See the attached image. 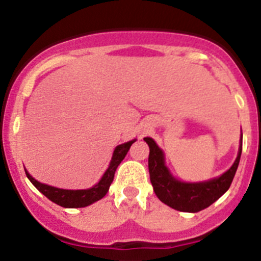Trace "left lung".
I'll return each mask as SVG.
<instances>
[{"label": "left lung", "mask_w": 261, "mask_h": 261, "mask_svg": "<svg viewBox=\"0 0 261 261\" xmlns=\"http://www.w3.org/2000/svg\"><path fill=\"white\" fill-rule=\"evenodd\" d=\"M144 142L149 145L148 169L154 194L164 204L180 212H199L221 198L233 182L242 153L241 138L238 156L231 168L224 174L206 182H180L175 179L166 168L164 152L160 149L156 142L152 138H144Z\"/></svg>", "instance_id": "1"}]
</instances>
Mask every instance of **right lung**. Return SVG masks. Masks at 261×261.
Returning <instances> with one entry per match:
<instances>
[{
	"instance_id": "1",
	"label": "right lung",
	"mask_w": 261,
	"mask_h": 261,
	"mask_svg": "<svg viewBox=\"0 0 261 261\" xmlns=\"http://www.w3.org/2000/svg\"><path fill=\"white\" fill-rule=\"evenodd\" d=\"M135 142V139L130 140L127 143H123L121 145H117L116 149L113 152V157L109 164V168L104 173L101 179L96 183L95 186L87 190H63L57 189V187L49 186V185H44L36 180L35 178L31 177V174L25 170V175L32 182L35 187L39 190L43 195H45L49 200L53 203L58 204V205L63 206V208H83V206L90 205V204L95 203V201L100 200L107 195L109 191V187L114 179V173H116L117 168L121 164V161L125 159L127 154L128 149H130L131 144Z\"/></svg>"
}]
</instances>
